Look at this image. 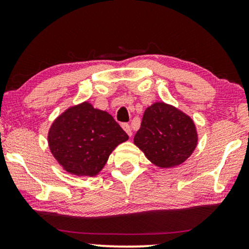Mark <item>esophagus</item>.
I'll list each match as a JSON object with an SVG mask.
<instances>
[{
  "label": "esophagus",
  "mask_w": 249,
  "mask_h": 249,
  "mask_svg": "<svg viewBox=\"0 0 249 249\" xmlns=\"http://www.w3.org/2000/svg\"><path fill=\"white\" fill-rule=\"evenodd\" d=\"M122 126H123V128H124L125 132L127 133V136H128V137L132 136V130H131V126H130V125H128V124H126V123H125V124H123Z\"/></svg>",
  "instance_id": "obj_1"
}]
</instances>
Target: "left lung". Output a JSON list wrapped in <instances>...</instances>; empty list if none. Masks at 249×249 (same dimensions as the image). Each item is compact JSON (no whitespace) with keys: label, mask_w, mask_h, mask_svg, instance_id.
Returning a JSON list of instances; mask_svg holds the SVG:
<instances>
[{"label":"left lung","mask_w":249,"mask_h":249,"mask_svg":"<svg viewBox=\"0 0 249 249\" xmlns=\"http://www.w3.org/2000/svg\"><path fill=\"white\" fill-rule=\"evenodd\" d=\"M196 141L192 119L164 103L146 108L141 128L134 136V144L159 167L184 162L196 148Z\"/></svg>","instance_id":"obj_1"}]
</instances>
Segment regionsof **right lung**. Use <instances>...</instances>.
I'll return each instance as SVG.
<instances>
[{
  "instance_id": "obj_1",
  "label": "right lung",
  "mask_w": 249,
  "mask_h": 249,
  "mask_svg": "<svg viewBox=\"0 0 249 249\" xmlns=\"http://www.w3.org/2000/svg\"><path fill=\"white\" fill-rule=\"evenodd\" d=\"M128 136L112 116L83 103L53 122L48 141L53 157L68 172L96 176L117 145Z\"/></svg>"
}]
</instances>
